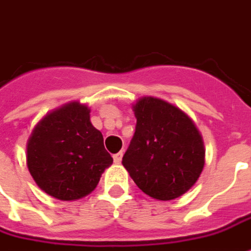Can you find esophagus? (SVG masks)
Masks as SVG:
<instances>
[{
    "label": "esophagus",
    "instance_id": "1",
    "mask_svg": "<svg viewBox=\"0 0 251 251\" xmlns=\"http://www.w3.org/2000/svg\"><path fill=\"white\" fill-rule=\"evenodd\" d=\"M122 155H124V153H122V151H121V152H118V153H115V155H114V163L120 164L121 160H122Z\"/></svg>",
    "mask_w": 251,
    "mask_h": 251
}]
</instances>
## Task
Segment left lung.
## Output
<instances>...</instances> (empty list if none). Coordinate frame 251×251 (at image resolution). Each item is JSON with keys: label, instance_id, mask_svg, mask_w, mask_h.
Here are the masks:
<instances>
[{"label": "left lung", "instance_id": "8db88e82", "mask_svg": "<svg viewBox=\"0 0 251 251\" xmlns=\"http://www.w3.org/2000/svg\"><path fill=\"white\" fill-rule=\"evenodd\" d=\"M134 136L122 164L145 194L160 201L180 197L204 170V140L196 124L179 107L144 96L133 104Z\"/></svg>", "mask_w": 251, "mask_h": 251}]
</instances>
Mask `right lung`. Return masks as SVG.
Masks as SVG:
<instances>
[{"instance_id":"obj_1","label":"right lung","mask_w":251,"mask_h":251,"mask_svg":"<svg viewBox=\"0 0 251 251\" xmlns=\"http://www.w3.org/2000/svg\"><path fill=\"white\" fill-rule=\"evenodd\" d=\"M89 113L80 101L66 103L47 113L28 138V171L54 199L76 201L88 196L113 164Z\"/></svg>"}]
</instances>
